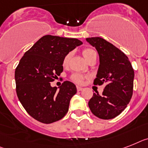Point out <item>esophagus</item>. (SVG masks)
Returning <instances> with one entry per match:
<instances>
[{
    "instance_id": "obj_1",
    "label": "esophagus",
    "mask_w": 148,
    "mask_h": 148,
    "mask_svg": "<svg viewBox=\"0 0 148 148\" xmlns=\"http://www.w3.org/2000/svg\"><path fill=\"white\" fill-rule=\"evenodd\" d=\"M77 91H82V90L83 89V88L82 87H80V86H77Z\"/></svg>"
}]
</instances>
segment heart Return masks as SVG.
<instances>
[{"label":"heart","mask_w":148,"mask_h":148,"mask_svg":"<svg viewBox=\"0 0 148 148\" xmlns=\"http://www.w3.org/2000/svg\"><path fill=\"white\" fill-rule=\"evenodd\" d=\"M82 55L85 58V60L88 61L91 57H93L94 55L96 54V52L93 49L87 47V48H85V49L82 50ZM69 59H70V53H67V54L65 55V57H63V66H66L69 64ZM71 79L74 82L77 83V84H82L83 81H84V79H85V76L82 74H80V73H74L73 75H72Z\"/></svg>","instance_id":"heart-1"}]
</instances>
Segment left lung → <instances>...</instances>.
<instances>
[{
    "label": "left lung",
    "instance_id": "8db88e82",
    "mask_svg": "<svg viewBox=\"0 0 148 148\" xmlns=\"http://www.w3.org/2000/svg\"><path fill=\"white\" fill-rule=\"evenodd\" d=\"M86 41L96 48L100 57L94 85L106 83L102 95L94 93L88 101L89 108L100 119H113L125 109L131 100L134 69L126 55L105 39L93 37Z\"/></svg>",
    "mask_w": 148,
    "mask_h": 148
}]
</instances>
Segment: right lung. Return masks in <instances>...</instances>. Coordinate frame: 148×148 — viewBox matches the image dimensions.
Instances as JSON below:
<instances>
[{"label":"right lung","instance_id":"add662e5","mask_svg":"<svg viewBox=\"0 0 148 148\" xmlns=\"http://www.w3.org/2000/svg\"><path fill=\"white\" fill-rule=\"evenodd\" d=\"M82 44L76 38L45 35L23 55L15 70L16 91L24 109L45 124L61 119L68 112L77 89L63 82L60 90L51 83L63 72L65 55Z\"/></svg>","mask_w":148,"mask_h":148}]
</instances>
